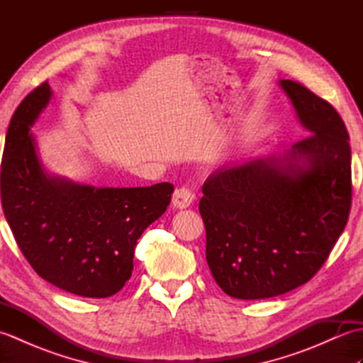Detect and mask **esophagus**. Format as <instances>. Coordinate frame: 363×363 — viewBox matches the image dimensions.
Segmentation results:
<instances>
[{"mask_svg":"<svg viewBox=\"0 0 363 363\" xmlns=\"http://www.w3.org/2000/svg\"><path fill=\"white\" fill-rule=\"evenodd\" d=\"M194 198L195 195L191 194V191L186 187H181L177 189L174 194H173V199H172V204L177 209H187V207L194 203Z\"/></svg>","mask_w":363,"mask_h":363,"instance_id":"34e87169","label":"esophagus"}]
</instances>
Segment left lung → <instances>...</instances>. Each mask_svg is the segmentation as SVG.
<instances>
[{"label": "left lung", "instance_id": "obj_1", "mask_svg": "<svg viewBox=\"0 0 363 363\" xmlns=\"http://www.w3.org/2000/svg\"><path fill=\"white\" fill-rule=\"evenodd\" d=\"M279 86L311 137L218 168L199 201L207 265L237 299L273 298L312 279L350 217L351 148L342 117L301 84Z\"/></svg>", "mask_w": 363, "mask_h": 363}]
</instances>
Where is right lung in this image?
<instances>
[{
	"label": "right lung",
	"instance_id": "add662e5",
	"mask_svg": "<svg viewBox=\"0 0 363 363\" xmlns=\"http://www.w3.org/2000/svg\"><path fill=\"white\" fill-rule=\"evenodd\" d=\"M51 96L43 82L12 115L0 176L4 217L45 281L84 298L112 296L133 274L137 240L167 211L174 187L96 189L50 174L30 128Z\"/></svg>",
	"mask_w": 363,
	"mask_h": 363
}]
</instances>
